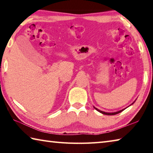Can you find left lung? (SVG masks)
Segmentation results:
<instances>
[{"label": "left lung", "instance_id": "8db88e82", "mask_svg": "<svg viewBox=\"0 0 153 153\" xmlns=\"http://www.w3.org/2000/svg\"><path fill=\"white\" fill-rule=\"evenodd\" d=\"M136 101V100H135ZM135 101H134V102L133 103H131L129 106H131V105H133L134 102H135ZM94 108L95 109H96L97 111H99V112H100L101 113H102V114H104V115H116V114H117V113H121V111H123V110H125V109H122V110H120V111H116V112H112V113H108V112H105V111H101V110H100V109H98L97 108H96V107H94Z\"/></svg>", "mask_w": 153, "mask_h": 153}]
</instances>
